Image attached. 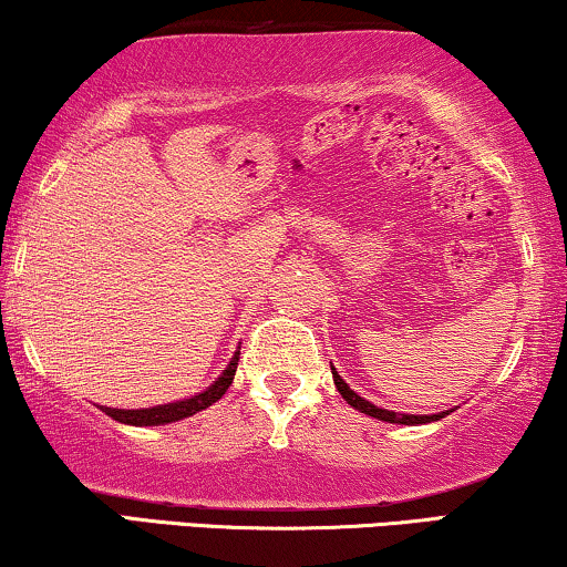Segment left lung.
I'll use <instances>...</instances> for the list:
<instances>
[{"label": "left lung", "mask_w": 567, "mask_h": 567, "mask_svg": "<svg viewBox=\"0 0 567 567\" xmlns=\"http://www.w3.org/2000/svg\"><path fill=\"white\" fill-rule=\"evenodd\" d=\"M332 369V382H336L338 392L343 394V400L348 402V405L359 410V413H367L371 417H379V421H386V423H402V425H415V423H431V421H439V417H444L452 413V410H446V413H436V415H405V413H392V410H384V408H377L371 405L369 400H363L361 394H355L351 386H348L343 379H340V374L336 371V367L330 363Z\"/></svg>", "instance_id": "obj_1"}]
</instances>
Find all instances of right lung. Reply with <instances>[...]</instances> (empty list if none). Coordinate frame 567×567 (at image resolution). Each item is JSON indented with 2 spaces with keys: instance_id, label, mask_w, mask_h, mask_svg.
<instances>
[{
  "instance_id": "1",
  "label": "right lung",
  "mask_w": 567,
  "mask_h": 567,
  "mask_svg": "<svg viewBox=\"0 0 567 567\" xmlns=\"http://www.w3.org/2000/svg\"><path fill=\"white\" fill-rule=\"evenodd\" d=\"M237 361H239V351L235 353V359L229 361V367L221 371V377L208 386V390L193 394L188 400L181 402H167V405H157V408H142V410H118V408H103L105 415H111L113 421L118 423H128V425H165V423H175L183 421V417H190L206 410L208 405H214L216 400H221V394L229 390L231 379H235L237 371Z\"/></svg>"
}]
</instances>
